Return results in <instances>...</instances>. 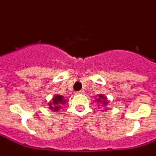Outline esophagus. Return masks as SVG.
<instances>
[{
	"mask_svg": "<svg viewBox=\"0 0 156 156\" xmlns=\"http://www.w3.org/2000/svg\"><path fill=\"white\" fill-rule=\"evenodd\" d=\"M77 94H84V90H80L76 92Z\"/></svg>",
	"mask_w": 156,
	"mask_h": 156,
	"instance_id": "obj_1",
	"label": "esophagus"
}]
</instances>
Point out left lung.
<instances>
[{"label":"left lung","mask_w":156,"mask_h":156,"mask_svg":"<svg viewBox=\"0 0 156 156\" xmlns=\"http://www.w3.org/2000/svg\"><path fill=\"white\" fill-rule=\"evenodd\" d=\"M106 99H107V98H106L105 96L103 95V94H99V98L96 99V100H97V102H98V103H102V104H103V105H105V106H106V105H107V103H108V101L106 100Z\"/></svg>","instance_id":"1"}]
</instances>
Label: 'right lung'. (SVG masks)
<instances>
[{"instance_id": "add662e5", "label": "right lung", "mask_w": 156, "mask_h": 156, "mask_svg": "<svg viewBox=\"0 0 156 156\" xmlns=\"http://www.w3.org/2000/svg\"><path fill=\"white\" fill-rule=\"evenodd\" d=\"M66 101V100L64 99L63 96L59 95V94H56V95L52 98L51 101L48 103L49 109L53 110L55 112H57V111H58V109L60 108L61 106L65 104Z\"/></svg>"}]
</instances>
